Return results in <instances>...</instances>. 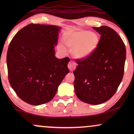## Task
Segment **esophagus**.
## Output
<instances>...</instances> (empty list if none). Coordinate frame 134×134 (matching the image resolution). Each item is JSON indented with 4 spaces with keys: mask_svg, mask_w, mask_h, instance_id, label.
<instances>
[{
    "mask_svg": "<svg viewBox=\"0 0 134 134\" xmlns=\"http://www.w3.org/2000/svg\"><path fill=\"white\" fill-rule=\"evenodd\" d=\"M76 66H77V64L76 62H74V61H72V60H71V61L69 62L68 65V67L69 71H72L76 69Z\"/></svg>",
    "mask_w": 134,
    "mask_h": 134,
    "instance_id": "obj_1",
    "label": "esophagus"
}]
</instances>
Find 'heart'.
Segmentation results:
<instances>
[{
  "label": "heart",
  "instance_id": "obj_1",
  "mask_svg": "<svg viewBox=\"0 0 134 134\" xmlns=\"http://www.w3.org/2000/svg\"><path fill=\"white\" fill-rule=\"evenodd\" d=\"M65 44L72 49V55L77 58L87 57L98 47L99 42L98 36L87 30H72L66 35Z\"/></svg>",
  "mask_w": 134,
  "mask_h": 134
}]
</instances>
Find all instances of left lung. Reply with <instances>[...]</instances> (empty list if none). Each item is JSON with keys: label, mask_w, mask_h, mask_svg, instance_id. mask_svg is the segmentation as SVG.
Wrapping results in <instances>:
<instances>
[{"label": "left lung", "mask_w": 134, "mask_h": 134, "mask_svg": "<svg viewBox=\"0 0 134 134\" xmlns=\"http://www.w3.org/2000/svg\"><path fill=\"white\" fill-rule=\"evenodd\" d=\"M100 38L95 51L87 57L77 59L74 71L77 98L98 105L112 97L123 77L126 50L120 35L110 27H93Z\"/></svg>", "instance_id": "obj_1"}]
</instances>
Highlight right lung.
<instances>
[{
  "mask_svg": "<svg viewBox=\"0 0 134 134\" xmlns=\"http://www.w3.org/2000/svg\"><path fill=\"white\" fill-rule=\"evenodd\" d=\"M60 27L30 24L13 38L7 54L8 80L16 94L34 105L49 102L69 72L68 57H55Z\"/></svg>",
  "mask_w": 134,
  "mask_h": 134,
  "instance_id": "right-lung-1",
  "label": "right lung"
}]
</instances>
